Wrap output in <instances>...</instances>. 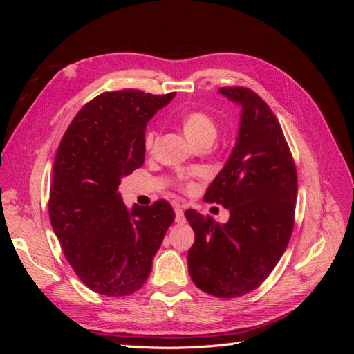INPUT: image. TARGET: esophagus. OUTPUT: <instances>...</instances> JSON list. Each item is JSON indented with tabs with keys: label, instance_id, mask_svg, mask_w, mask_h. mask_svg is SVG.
<instances>
[{
	"label": "esophagus",
	"instance_id": "1",
	"mask_svg": "<svg viewBox=\"0 0 354 354\" xmlns=\"http://www.w3.org/2000/svg\"><path fill=\"white\" fill-rule=\"evenodd\" d=\"M176 223H178V224L186 223L185 212H183V209H181L180 207H176Z\"/></svg>",
	"mask_w": 354,
	"mask_h": 354
}]
</instances>
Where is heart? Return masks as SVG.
<instances>
[{
    "label": "heart",
    "instance_id": "b5f03b06",
    "mask_svg": "<svg viewBox=\"0 0 354 354\" xmlns=\"http://www.w3.org/2000/svg\"><path fill=\"white\" fill-rule=\"evenodd\" d=\"M181 125H183V130L187 134L192 142H199L205 137H212L217 133L216 122H214L212 118L207 113L194 111L183 115L181 118ZM158 140V133L155 130H149L145 136V149L146 151H152Z\"/></svg>",
    "mask_w": 354,
    "mask_h": 354
}]
</instances>
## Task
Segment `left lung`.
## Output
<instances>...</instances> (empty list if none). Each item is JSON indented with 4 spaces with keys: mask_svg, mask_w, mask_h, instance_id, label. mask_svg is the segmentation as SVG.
<instances>
[{
    "mask_svg": "<svg viewBox=\"0 0 354 354\" xmlns=\"http://www.w3.org/2000/svg\"><path fill=\"white\" fill-rule=\"evenodd\" d=\"M241 106L233 152L203 201L227 208L226 224L195 209L185 216L195 232L187 252L192 281L218 298L242 297L259 288L285 252L294 229L297 169L281 124L259 94L221 87Z\"/></svg>",
    "mask_w": 354,
    "mask_h": 354,
    "instance_id": "obj_1",
    "label": "left lung"
}]
</instances>
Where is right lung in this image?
<instances>
[{"label":"right lung","mask_w":354,"mask_h":354,"mask_svg":"<svg viewBox=\"0 0 354 354\" xmlns=\"http://www.w3.org/2000/svg\"><path fill=\"white\" fill-rule=\"evenodd\" d=\"M174 94L103 93L73 118L57 149L50 221L73 272L97 294L138 291L176 218L164 199L130 211L118 194L121 178L145 162L149 120Z\"/></svg>","instance_id":"right-lung-1"}]
</instances>
